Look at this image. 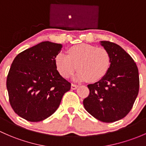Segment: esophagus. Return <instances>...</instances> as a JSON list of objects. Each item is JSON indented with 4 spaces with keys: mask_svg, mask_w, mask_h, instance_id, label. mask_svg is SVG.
<instances>
[{
    "mask_svg": "<svg viewBox=\"0 0 146 146\" xmlns=\"http://www.w3.org/2000/svg\"><path fill=\"white\" fill-rule=\"evenodd\" d=\"M78 87V85H76V84H71V89L72 90H76V88Z\"/></svg>",
    "mask_w": 146,
    "mask_h": 146,
    "instance_id": "esophagus-1",
    "label": "esophagus"
}]
</instances>
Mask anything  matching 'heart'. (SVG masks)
Returning a JSON list of instances; mask_svg holds the SVG:
<instances>
[{
	"label": "heart",
	"mask_w": 146,
	"mask_h": 146,
	"mask_svg": "<svg viewBox=\"0 0 146 146\" xmlns=\"http://www.w3.org/2000/svg\"><path fill=\"white\" fill-rule=\"evenodd\" d=\"M54 62L63 78H69L78 68L75 79L96 81L106 73L110 64V56L108 50L104 47L82 43L70 47L68 55L58 54Z\"/></svg>",
	"instance_id": "obj_1"
}]
</instances>
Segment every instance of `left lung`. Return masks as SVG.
<instances>
[{"label":"left lung","instance_id":"left-lung-1","mask_svg":"<svg viewBox=\"0 0 146 146\" xmlns=\"http://www.w3.org/2000/svg\"><path fill=\"white\" fill-rule=\"evenodd\" d=\"M110 56L107 73L99 81L87 85L90 94L83 100L85 110L104 122L125 117L132 108L139 90L137 66L120 46L101 41Z\"/></svg>","mask_w":146,"mask_h":146}]
</instances>
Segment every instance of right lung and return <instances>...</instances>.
I'll return each instance as SVG.
<instances>
[{
	"instance_id": "add662e5",
	"label": "right lung",
	"mask_w": 146,
	"mask_h": 146,
	"mask_svg": "<svg viewBox=\"0 0 146 146\" xmlns=\"http://www.w3.org/2000/svg\"><path fill=\"white\" fill-rule=\"evenodd\" d=\"M61 44L45 41L17 55L7 77L12 109L29 122H40L59 108L71 84L59 74L54 59Z\"/></svg>"
}]
</instances>
